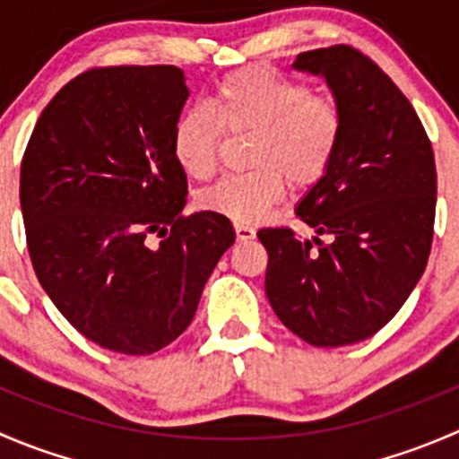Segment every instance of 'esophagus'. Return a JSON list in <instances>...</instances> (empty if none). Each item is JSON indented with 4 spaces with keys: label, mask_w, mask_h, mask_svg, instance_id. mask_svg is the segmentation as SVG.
Segmentation results:
<instances>
[{
    "label": "esophagus",
    "mask_w": 459,
    "mask_h": 459,
    "mask_svg": "<svg viewBox=\"0 0 459 459\" xmlns=\"http://www.w3.org/2000/svg\"><path fill=\"white\" fill-rule=\"evenodd\" d=\"M235 235H238L239 242H247V239L255 238V229L248 224H235Z\"/></svg>",
    "instance_id": "obj_1"
}]
</instances>
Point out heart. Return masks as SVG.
Wrapping results in <instances>:
<instances>
[{"mask_svg": "<svg viewBox=\"0 0 459 459\" xmlns=\"http://www.w3.org/2000/svg\"><path fill=\"white\" fill-rule=\"evenodd\" d=\"M208 108L184 110L173 128V155L193 179L211 178L221 128L253 131L244 173H230L204 188V211L244 224L255 221L290 186L316 184L335 160L342 140L340 106L328 95H313L302 82L271 68H244L224 77L212 91Z\"/></svg>", "mask_w": 459, "mask_h": 459, "instance_id": "obj_1", "label": "heart"}]
</instances>
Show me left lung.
I'll return each instance as SVG.
<instances>
[{"mask_svg":"<svg viewBox=\"0 0 459 459\" xmlns=\"http://www.w3.org/2000/svg\"><path fill=\"white\" fill-rule=\"evenodd\" d=\"M293 68L326 80L342 140L295 211L316 238L257 230L268 253L264 286L275 316L304 342L355 344L391 322L427 268L437 200L433 148L411 101L359 50H308Z\"/></svg>","mask_w":459,"mask_h":459,"instance_id":"left-lung-1","label":"left lung"}]
</instances>
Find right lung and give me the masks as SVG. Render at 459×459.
<instances>
[{"label":"right lung","mask_w":459,"mask_h":459,"mask_svg":"<svg viewBox=\"0 0 459 459\" xmlns=\"http://www.w3.org/2000/svg\"><path fill=\"white\" fill-rule=\"evenodd\" d=\"M186 100L178 66L91 68L41 110L22 160L37 280L82 335L115 353L178 340L235 242L224 215L182 212L173 128Z\"/></svg>","instance_id":"right-lung-1"}]
</instances>
